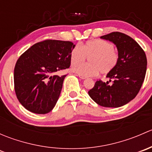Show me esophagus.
I'll use <instances>...</instances> for the list:
<instances>
[{"label":"esophagus","mask_w":152,"mask_h":152,"mask_svg":"<svg viewBox=\"0 0 152 152\" xmlns=\"http://www.w3.org/2000/svg\"><path fill=\"white\" fill-rule=\"evenodd\" d=\"M78 76H79V77L80 78V79H86V76H82V75L78 74Z\"/></svg>","instance_id":"34e87169"}]
</instances>
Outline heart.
Instances as JSON below:
<instances>
[{
    "instance_id": "obj_1",
    "label": "heart",
    "mask_w": 152,
    "mask_h": 152,
    "mask_svg": "<svg viewBox=\"0 0 152 152\" xmlns=\"http://www.w3.org/2000/svg\"><path fill=\"white\" fill-rule=\"evenodd\" d=\"M87 57L89 58V64L77 63L85 61ZM70 58L73 71L84 76H94L99 71L107 74L114 70L119 56L113 43L104 39H94L87 41L81 47L75 46Z\"/></svg>"
}]
</instances>
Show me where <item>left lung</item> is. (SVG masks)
<instances>
[{"instance_id": "left-lung-1", "label": "left lung", "mask_w": 152, "mask_h": 152, "mask_svg": "<svg viewBox=\"0 0 152 152\" xmlns=\"http://www.w3.org/2000/svg\"><path fill=\"white\" fill-rule=\"evenodd\" d=\"M101 38L116 45L118 62L114 70L107 73L110 81H97L88 94L102 107H122L134 99L141 88L146 73V56L139 44L125 34L112 32Z\"/></svg>"}]
</instances>
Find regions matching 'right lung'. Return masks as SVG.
I'll list each match as a JSON object with an SVG mask.
<instances>
[{
	"label": "right lung",
	"mask_w": 152,
	"mask_h": 152,
	"mask_svg": "<svg viewBox=\"0 0 152 152\" xmlns=\"http://www.w3.org/2000/svg\"><path fill=\"white\" fill-rule=\"evenodd\" d=\"M70 41L46 39L29 48L18 59L14 70L17 98L27 110L46 114L56 105L66 75L55 73L68 68Z\"/></svg>",
	"instance_id": "obj_1"
}]
</instances>
